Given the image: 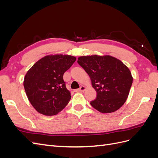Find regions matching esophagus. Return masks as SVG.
<instances>
[{"mask_svg":"<svg viewBox=\"0 0 158 158\" xmlns=\"http://www.w3.org/2000/svg\"><path fill=\"white\" fill-rule=\"evenodd\" d=\"M85 89V87L84 86V85H82V86H80V88L79 89H75L74 92H83L84 91Z\"/></svg>","mask_w":158,"mask_h":158,"instance_id":"obj_1","label":"esophagus"}]
</instances>
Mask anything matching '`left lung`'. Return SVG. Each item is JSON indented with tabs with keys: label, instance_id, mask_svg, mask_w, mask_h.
<instances>
[{
	"label": "left lung",
	"instance_id": "8db88e82",
	"mask_svg": "<svg viewBox=\"0 0 158 158\" xmlns=\"http://www.w3.org/2000/svg\"><path fill=\"white\" fill-rule=\"evenodd\" d=\"M78 63L86 72L97 96L90 104L98 111H116L125 103L132 84L130 70L110 55L82 56Z\"/></svg>",
	"mask_w": 158,
	"mask_h": 158
}]
</instances>
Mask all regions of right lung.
Returning a JSON list of instances; mask_svg holds the SVG:
<instances>
[{"instance_id":"obj_1","label":"right lung","mask_w":158,"mask_h":158,"mask_svg":"<svg viewBox=\"0 0 158 158\" xmlns=\"http://www.w3.org/2000/svg\"><path fill=\"white\" fill-rule=\"evenodd\" d=\"M66 55H47L33 64L23 80L26 95L37 112L46 116L55 115L70 102L63 74L76 61Z\"/></svg>"}]
</instances>
